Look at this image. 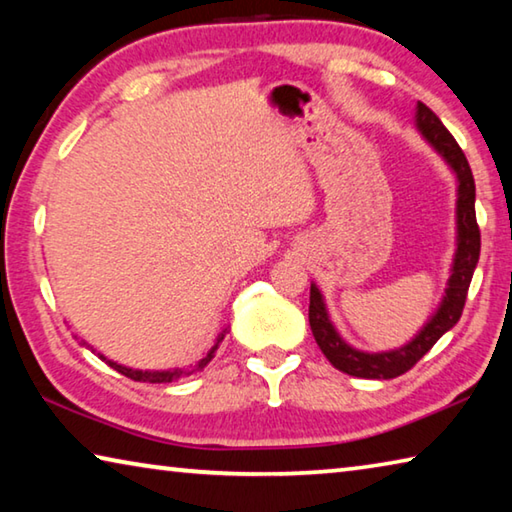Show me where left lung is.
Returning a JSON list of instances; mask_svg holds the SVG:
<instances>
[{"instance_id": "obj_1", "label": "left lung", "mask_w": 512, "mask_h": 512, "mask_svg": "<svg viewBox=\"0 0 512 512\" xmlns=\"http://www.w3.org/2000/svg\"><path fill=\"white\" fill-rule=\"evenodd\" d=\"M415 128L422 135L440 158L447 162L456 176V250L452 259V268H449L447 289L440 298V305L429 316L427 323L420 327V332L413 336L409 343L400 345L395 350H381V352H366L350 345L339 334L329 320V311L325 307V298L320 289L311 282L309 293V325L314 332V339L318 348L323 350L327 361L332 363L336 370L345 372V375L361 377V379H393L404 375L411 370L424 354H427L436 341L449 332L458 318L463 314L467 289H470L474 268L479 264L481 253V232L476 225L474 214V176L470 164H467L465 153L461 146L456 144L452 133L447 131L433 112L418 103L415 106Z\"/></svg>"}]
</instances>
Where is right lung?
I'll return each mask as SVG.
<instances>
[{
  "instance_id": "add662e5",
  "label": "right lung",
  "mask_w": 512,
  "mask_h": 512,
  "mask_svg": "<svg viewBox=\"0 0 512 512\" xmlns=\"http://www.w3.org/2000/svg\"><path fill=\"white\" fill-rule=\"evenodd\" d=\"M223 336H225V329H223V332H221L219 336H216V341H214V345L210 348V352H207L205 357L196 363V366H189V368H171V370H137V368L121 366V363H117V361H110V359L103 357V354H99V359L106 361L110 368H115L117 372H121V375L131 377V379H135V381H149V384H169V381H178V379H183V377L194 375V372H198V370H203V368L207 366V363H210V361L214 359V354H216V350H219V345H221V341H223ZM81 345H85V341H81ZM92 352H94V350H92Z\"/></svg>"
}]
</instances>
